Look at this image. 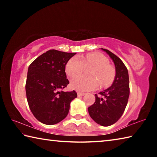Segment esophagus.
Here are the masks:
<instances>
[{
    "label": "esophagus",
    "instance_id": "esophagus-1",
    "mask_svg": "<svg viewBox=\"0 0 157 157\" xmlns=\"http://www.w3.org/2000/svg\"><path fill=\"white\" fill-rule=\"evenodd\" d=\"M86 94L85 93H82V92H78V97H82L84 96V95Z\"/></svg>",
    "mask_w": 157,
    "mask_h": 157
}]
</instances>
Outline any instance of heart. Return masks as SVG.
<instances>
[{
  "label": "heart",
  "mask_w": 157,
  "mask_h": 157,
  "mask_svg": "<svg viewBox=\"0 0 157 157\" xmlns=\"http://www.w3.org/2000/svg\"><path fill=\"white\" fill-rule=\"evenodd\" d=\"M93 68L89 74L91 76H77L83 72L85 67ZM66 72L69 76H77L71 79L73 89L79 91H88L98 88L106 87L112 84L116 75L115 69L109 65V59L99 52L89 53L84 56L73 57L68 60L66 66Z\"/></svg>",
  "instance_id": "1"
}]
</instances>
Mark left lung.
<instances>
[{
  "mask_svg": "<svg viewBox=\"0 0 157 157\" xmlns=\"http://www.w3.org/2000/svg\"><path fill=\"white\" fill-rule=\"evenodd\" d=\"M113 60L116 76L109 88L95 94V101L88 108L91 118L102 126L116 123L124 113L129 95V81L127 68L122 60L107 49H103Z\"/></svg>",
  "mask_w": 157,
  "mask_h": 157,
  "instance_id": "obj_1",
  "label": "left lung"
}]
</instances>
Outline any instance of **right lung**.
<instances>
[{
    "mask_svg": "<svg viewBox=\"0 0 157 157\" xmlns=\"http://www.w3.org/2000/svg\"><path fill=\"white\" fill-rule=\"evenodd\" d=\"M76 54L57 50L44 52L31 63L25 84L26 96L32 113L41 123L52 125L67 116L75 91H59L67 86L66 65Z\"/></svg>",
    "mask_w": 157,
    "mask_h": 157,
    "instance_id": "right-lung-1",
    "label": "right lung"
}]
</instances>
